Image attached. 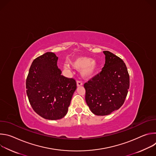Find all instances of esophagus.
<instances>
[{"label": "esophagus", "instance_id": "obj_1", "mask_svg": "<svg viewBox=\"0 0 156 156\" xmlns=\"http://www.w3.org/2000/svg\"><path fill=\"white\" fill-rule=\"evenodd\" d=\"M76 85L78 87H80V86H83V83L81 81H76Z\"/></svg>", "mask_w": 156, "mask_h": 156}]
</instances>
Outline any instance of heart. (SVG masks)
I'll return each mask as SVG.
<instances>
[{
  "label": "heart",
  "instance_id": "heart-1",
  "mask_svg": "<svg viewBox=\"0 0 156 156\" xmlns=\"http://www.w3.org/2000/svg\"><path fill=\"white\" fill-rule=\"evenodd\" d=\"M71 65L77 70H82L81 75L84 78L89 79L93 77L99 69V63L96 60L87 57H79L70 62ZM65 69L69 68V65L64 66Z\"/></svg>",
  "mask_w": 156,
  "mask_h": 156
}]
</instances>
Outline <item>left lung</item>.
Here are the masks:
<instances>
[{"mask_svg": "<svg viewBox=\"0 0 156 156\" xmlns=\"http://www.w3.org/2000/svg\"><path fill=\"white\" fill-rule=\"evenodd\" d=\"M101 72L84 84L85 100L96 115H107L123 104L129 87V76L123 61L107 51Z\"/></svg>", "mask_w": 156, "mask_h": 156, "instance_id": "left-lung-1", "label": "left lung"}]
</instances>
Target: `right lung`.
Wrapping results in <instances>:
<instances>
[{
  "label": "right lung",
  "mask_w": 156,
  "mask_h": 156,
  "mask_svg": "<svg viewBox=\"0 0 156 156\" xmlns=\"http://www.w3.org/2000/svg\"><path fill=\"white\" fill-rule=\"evenodd\" d=\"M57 60L53 52H46L34 59L26 82L32 108L42 118L51 120L61 119L67 114L76 89L74 79L61 75Z\"/></svg>",
  "instance_id": "right-lung-1"
}]
</instances>
